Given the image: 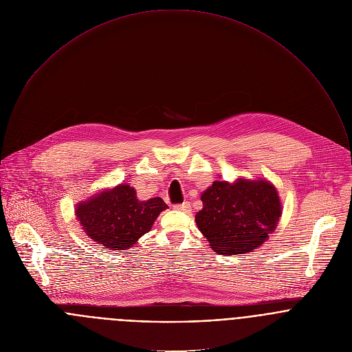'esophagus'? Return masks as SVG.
Wrapping results in <instances>:
<instances>
[{"instance_id":"esophagus-1","label":"esophagus","mask_w":352,"mask_h":352,"mask_svg":"<svg viewBox=\"0 0 352 352\" xmlns=\"http://www.w3.org/2000/svg\"><path fill=\"white\" fill-rule=\"evenodd\" d=\"M173 209L175 210H180V212H190L191 210V205H190V202H183V204L175 205Z\"/></svg>"}]
</instances>
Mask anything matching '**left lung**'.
<instances>
[{"mask_svg":"<svg viewBox=\"0 0 352 352\" xmlns=\"http://www.w3.org/2000/svg\"><path fill=\"white\" fill-rule=\"evenodd\" d=\"M195 223L219 254H242L274 232L282 214L275 186L267 179L213 182L201 195Z\"/></svg>","mask_w":352,"mask_h":352,"instance_id":"8db88e82","label":"left lung"}]
</instances>
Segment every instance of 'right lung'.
<instances>
[{
    "instance_id": "add662e5",
    "label": "right lung",
    "mask_w": 352,
    "mask_h": 352,
    "mask_svg": "<svg viewBox=\"0 0 352 352\" xmlns=\"http://www.w3.org/2000/svg\"><path fill=\"white\" fill-rule=\"evenodd\" d=\"M169 206L162 198L138 199L129 184L104 188L76 205V217L88 238L106 250L124 252L148 232Z\"/></svg>"
}]
</instances>
